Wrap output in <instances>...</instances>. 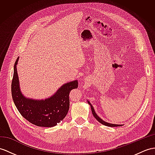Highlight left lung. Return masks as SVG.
Segmentation results:
<instances>
[{
  "mask_svg": "<svg viewBox=\"0 0 155 155\" xmlns=\"http://www.w3.org/2000/svg\"><path fill=\"white\" fill-rule=\"evenodd\" d=\"M88 103H89V104H90L91 108V110H92L93 115L94 117H95V118L98 120V122H99L101 124H103V125H104V126H109V127H117V126H122V125H118V124H110V123H108V122H106L103 121V120H102L101 118H99V117L97 115V114L95 113V110H94V108H93V106H92L91 104V103H89V101H88Z\"/></svg>",
  "mask_w": 155,
  "mask_h": 155,
  "instance_id": "1",
  "label": "left lung"
}]
</instances>
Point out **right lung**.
I'll return each instance as SVG.
<instances>
[{"label":"right lung","instance_id":"obj_1","mask_svg":"<svg viewBox=\"0 0 155 155\" xmlns=\"http://www.w3.org/2000/svg\"><path fill=\"white\" fill-rule=\"evenodd\" d=\"M15 62L12 81V95L14 103L21 115L28 122L39 127H53L65 118L70 108L69 95L71 90L78 88L77 80L68 82L59 88L54 95L45 100L28 99L22 95L19 86Z\"/></svg>","mask_w":155,"mask_h":155}]
</instances>
